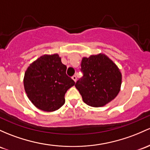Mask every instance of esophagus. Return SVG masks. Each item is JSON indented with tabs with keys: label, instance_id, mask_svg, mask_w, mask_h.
<instances>
[{
	"label": "esophagus",
	"instance_id": "1",
	"mask_svg": "<svg viewBox=\"0 0 150 150\" xmlns=\"http://www.w3.org/2000/svg\"><path fill=\"white\" fill-rule=\"evenodd\" d=\"M72 79L74 80V81L76 82V80H77V77H76V75H73V76L72 77Z\"/></svg>",
	"mask_w": 150,
	"mask_h": 150
}]
</instances>
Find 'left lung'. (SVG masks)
I'll return each mask as SVG.
<instances>
[{
	"instance_id": "obj_1",
	"label": "left lung",
	"mask_w": 150,
	"mask_h": 150,
	"mask_svg": "<svg viewBox=\"0 0 150 150\" xmlns=\"http://www.w3.org/2000/svg\"><path fill=\"white\" fill-rule=\"evenodd\" d=\"M81 70L83 77L77 81L75 86L87 105L95 108L105 106L120 91V70L105 54L83 57Z\"/></svg>"
}]
</instances>
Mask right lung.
<instances>
[{
  "label": "right lung",
  "mask_w": 150,
  "mask_h": 150,
  "mask_svg": "<svg viewBox=\"0 0 150 150\" xmlns=\"http://www.w3.org/2000/svg\"><path fill=\"white\" fill-rule=\"evenodd\" d=\"M57 53L41 55L28 67L23 78L28 98L38 109L53 112L65 103V95L75 82Z\"/></svg>",
  "instance_id": "1"
}]
</instances>
